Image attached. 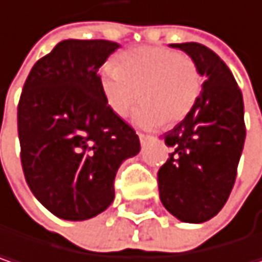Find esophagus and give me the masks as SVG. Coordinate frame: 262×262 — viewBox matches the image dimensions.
I'll return each instance as SVG.
<instances>
[{"label":"esophagus","instance_id":"1","mask_svg":"<svg viewBox=\"0 0 262 262\" xmlns=\"http://www.w3.org/2000/svg\"><path fill=\"white\" fill-rule=\"evenodd\" d=\"M138 136H139V141H141L142 145H145V142H147L148 139H151L150 135H144V133H138Z\"/></svg>","mask_w":262,"mask_h":262}]
</instances>
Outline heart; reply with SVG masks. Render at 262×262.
Listing matches in <instances>:
<instances>
[{
    "label": "heart",
    "instance_id": "b5f03b06",
    "mask_svg": "<svg viewBox=\"0 0 262 262\" xmlns=\"http://www.w3.org/2000/svg\"><path fill=\"white\" fill-rule=\"evenodd\" d=\"M99 83L107 107L117 117L133 112V123L156 129L168 121H183L196 106L204 88V76L190 57L162 46H139L102 67Z\"/></svg>",
    "mask_w": 262,
    "mask_h": 262
}]
</instances>
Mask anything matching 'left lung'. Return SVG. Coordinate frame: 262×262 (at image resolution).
Listing matches in <instances>:
<instances>
[{"instance_id":"obj_1","label":"left lung","mask_w":262,"mask_h":262,"mask_svg":"<svg viewBox=\"0 0 262 262\" xmlns=\"http://www.w3.org/2000/svg\"><path fill=\"white\" fill-rule=\"evenodd\" d=\"M195 61L205 76L193 111L163 135L172 148L159 169L163 207L181 222L202 224L214 217L232 190L246 127L243 96L231 70L200 43H172Z\"/></svg>"}]
</instances>
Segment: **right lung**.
<instances>
[{"label": "right lung", "instance_id": "add662e5", "mask_svg": "<svg viewBox=\"0 0 262 262\" xmlns=\"http://www.w3.org/2000/svg\"><path fill=\"white\" fill-rule=\"evenodd\" d=\"M118 48L109 40H62L34 64L20 94L24 176L38 202L64 221L105 211L120 165L141 150L99 83V69Z\"/></svg>", "mask_w": 262, "mask_h": 262}]
</instances>
